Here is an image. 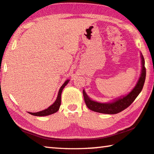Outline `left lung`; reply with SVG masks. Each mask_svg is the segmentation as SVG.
Here are the masks:
<instances>
[{"label": "left lung", "instance_id": "left-lung-1", "mask_svg": "<svg viewBox=\"0 0 154 154\" xmlns=\"http://www.w3.org/2000/svg\"><path fill=\"white\" fill-rule=\"evenodd\" d=\"M141 59H142V72H141V76L138 80L137 84L136 85L135 88L131 90L130 93L126 95L125 97H123V98L119 99L115 101L112 102V103H101L90 99L88 97V95L86 94L84 90H83V95H84V101L88 108L94 112L108 114L119 113V112L128 108L134 101V100L138 97V95L140 94L141 90H143L144 84H145L146 77V68L145 67V60H144L142 54H141Z\"/></svg>", "mask_w": 154, "mask_h": 154}]
</instances>
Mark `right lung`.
Returning a JSON list of instances; mask_svg holds the SVG:
<instances>
[{"label":"right lung","mask_w":154,"mask_h":154,"mask_svg":"<svg viewBox=\"0 0 154 154\" xmlns=\"http://www.w3.org/2000/svg\"><path fill=\"white\" fill-rule=\"evenodd\" d=\"M68 82H69V80H66V81L64 82V84H63L62 86H61L60 89L59 90V92H58L57 99H56V101L54 102V103H53V105H51V106L50 107H48L47 109H44V110H42V111L35 112V113H33V112H29V113L33 116H48V115H50V114H54L56 112H57L58 110H59L60 105H61V94H62V90L64 89V88L66 86Z\"/></svg>","instance_id":"1"}]
</instances>
